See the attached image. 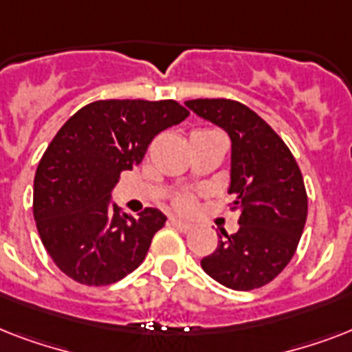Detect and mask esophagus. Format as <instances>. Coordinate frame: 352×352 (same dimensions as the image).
Returning <instances> with one entry per match:
<instances>
[{"label": "esophagus", "instance_id": "34e87169", "mask_svg": "<svg viewBox=\"0 0 352 352\" xmlns=\"http://www.w3.org/2000/svg\"><path fill=\"white\" fill-rule=\"evenodd\" d=\"M171 225L175 226L179 232H182V234H188V232L192 230V225H188V223H184L181 219H171Z\"/></svg>", "mask_w": 352, "mask_h": 352}]
</instances>
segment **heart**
<instances>
[{
	"mask_svg": "<svg viewBox=\"0 0 352 352\" xmlns=\"http://www.w3.org/2000/svg\"><path fill=\"white\" fill-rule=\"evenodd\" d=\"M199 131H212V129H199ZM170 206L179 214H193L197 208V195L192 192H177L171 197Z\"/></svg>",
	"mask_w": 352,
	"mask_h": 352,
	"instance_id": "b5f03b06",
	"label": "heart"
}]
</instances>
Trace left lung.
I'll list each match as a JSON object with an SVG mask.
<instances>
[{
  "label": "left lung",
  "instance_id": "1",
  "mask_svg": "<svg viewBox=\"0 0 352 352\" xmlns=\"http://www.w3.org/2000/svg\"><path fill=\"white\" fill-rule=\"evenodd\" d=\"M184 104L230 135L228 206L239 214V230H221L217 250L201 267L228 289H259L289 265L305 228L309 199L300 166L283 138L245 104L230 98Z\"/></svg>",
  "mask_w": 352,
  "mask_h": 352
}]
</instances>
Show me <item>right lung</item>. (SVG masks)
Wrapping results in <instances>:
<instances>
[{"label":"right lung","instance_id":"obj_1","mask_svg":"<svg viewBox=\"0 0 352 352\" xmlns=\"http://www.w3.org/2000/svg\"><path fill=\"white\" fill-rule=\"evenodd\" d=\"M188 115L175 100H96L60 127L36 170L32 214L65 276L106 287L144 261L166 217L157 208L124 214L109 204V192L122 171L142 162L160 131Z\"/></svg>","mask_w":352,"mask_h":352}]
</instances>
